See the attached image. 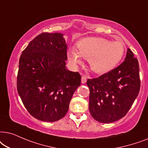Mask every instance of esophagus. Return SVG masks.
<instances>
[{
	"label": "esophagus",
	"mask_w": 148,
	"mask_h": 148,
	"mask_svg": "<svg viewBox=\"0 0 148 148\" xmlns=\"http://www.w3.org/2000/svg\"><path fill=\"white\" fill-rule=\"evenodd\" d=\"M81 82L82 84H84L86 82V77L85 76H82L81 78Z\"/></svg>",
	"instance_id": "obj_1"
}]
</instances>
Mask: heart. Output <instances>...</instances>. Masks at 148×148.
I'll return each mask as SVG.
<instances>
[{
	"label": "heart",
	"instance_id": "b5f03b06",
	"mask_svg": "<svg viewBox=\"0 0 148 148\" xmlns=\"http://www.w3.org/2000/svg\"><path fill=\"white\" fill-rule=\"evenodd\" d=\"M125 51V45L119 41L110 42L101 37H86L78 41L76 49L69 50L68 58L75 66L82 64V58L88 60L92 72L105 74L119 64Z\"/></svg>",
	"mask_w": 148,
	"mask_h": 148
}]
</instances>
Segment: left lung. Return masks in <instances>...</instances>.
Returning <instances> with one entry per match:
<instances>
[{"mask_svg": "<svg viewBox=\"0 0 148 148\" xmlns=\"http://www.w3.org/2000/svg\"><path fill=\"white\" fill-rule=\"evenodd\" d=\"M89 108L92 117L110 123L125 116L140 89L138 60L127 49L125 61L119 67L97 78L88 79Z\"/></svg>", "mask_w": 148, "mask_h": 148, "instance_id": "obj_1", "label": "left lung"}]
</instances>
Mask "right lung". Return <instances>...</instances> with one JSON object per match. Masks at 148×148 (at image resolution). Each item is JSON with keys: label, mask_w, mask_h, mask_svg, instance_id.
Returning <instances> with one entry per match:
<instances>
[{"label": "right lung", "mask_w": 148, "mask_h": 148, "mask_svg": "<svg viewBox=\"0 0 148 148\" xmlns=\"http://www.w3.org/2000/svg\"><path fill=\"white\" fill-rule=\"evenodd\" d=\"M67 47L62 33L44 32L30 41L19 58L17 92L29 113L40 121L64 117L81 83L79 73L66 68Z\"/></svg>", "instance_id": "add662e5"}]
</instances>
